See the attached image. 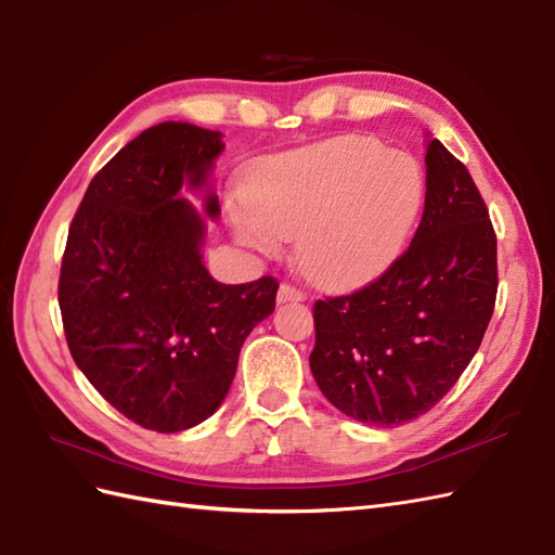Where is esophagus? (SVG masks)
Returning a JSON list of instances; mask_svg holds the SVG:
<instances>
[{
  "label": "esophagus",
  "mask_w": 555,
  "mask_h": 555,
  "mask_svg": "<svg viewBox=\"0 0 555 555\" xmlns=\"http://www.w3.org/2000/svg\"><path fill=\"white\" fill-rule=\"evenodd\" d=\"M276 300H279V302H302V300H305V293H302L300 288H295L293 283H286V281H283L281 286H279Z\"/></svg>",
  "instance_id": "obj_1"
}]
</instances>
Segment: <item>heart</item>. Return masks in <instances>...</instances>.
<instances>
[{"label": "heart", "mask_w": 555, "mask_h": 555, "mask_svg": "<svg viewBox=\"0 0 555 555\" xmlns=\"http://www.w3.org/2000/svg\"><path fill=\"white\" fill-rule=\"evenodd\" d=\"M421 165L376 139L336 137L281 153L253 172L234 215L246 246L295 236V262L319 286L343 288L392 260L423 205Z\"/></svg>", "instance_id": "obj_1"}]
</instances>
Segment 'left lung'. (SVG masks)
Wrapping results in <instances>:
<instances>
[{
  "label": "left lung",
  "instance_id": "obj_1",
  "mask_svg": "<svg viewBox=\"0 0 555 555\" xmlns=\"http://www.w3.org/2000/svg\"><path fill=\"white\" fill-rule=\"evenodd\" d=\"M496 234L470 172L425 149V208L409 248L350 295L314 302L309 354L328 402L399 425L430 411L478 352L496 302Z\"/></svg>",
  "mask_w": 555,
  "mask_h": 555
}]
</instances>
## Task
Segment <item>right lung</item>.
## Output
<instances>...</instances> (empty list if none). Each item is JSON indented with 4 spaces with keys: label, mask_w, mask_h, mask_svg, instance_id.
<instances>
[{
    "label": "right lung",
    "mask_w": 555,
    "mask_h": 555,
    "mask_svg": "<svg viewBox=\"0 0 555 555\" xmlns=\"http://www.w3.org/2000/svg\"><path fill=\"white\" fill-rule=\"evenodd\" d=\"M222 134L189 122L141 132L101 167L77 208L59 279L63 331L87 380L122 416L179 433L212 416L279 281L217 283L203 217L177 198L208 182ZM219 215L215 193L205 198Z\"/></svg>",
    "instance_id": "1"
}]
</instances>
